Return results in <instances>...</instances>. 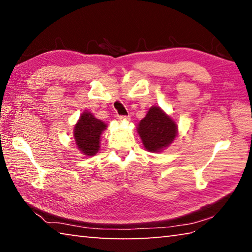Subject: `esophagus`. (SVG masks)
<instances>
[{
	"instance_id": "34e87169",
	"label": "esophagus",
	"mask_w": 252,
	"mask_h": 252,
	"mask_svg": "<svg viewBox=\"0 0 252 252\" xmlns=\"http://www.w3.org/2000/svg\"><path fill=\"white\" fill-rule=\"evenodd\" d=\"M120 121H129L130 120V117H126V116H120L118 118Z\"/></svg>"
}]
</instances>
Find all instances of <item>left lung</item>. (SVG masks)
<instances>
[{"label":"left lung","instance_id":"8db88e82","mask_svg":"<svg viewBox=\"0 0 252 252\" xmlns=\"http://www.w3.org/2000/svg\"><path fill=\"white\" fill-rule=\"evenodd\" d=\"M136 131L147 151L159 153L176 140L178 126L160 106L153 105L149 109L146 117L138 123Z\"/></svg>","mask_w":252,"mask_h":252}]
</instances>
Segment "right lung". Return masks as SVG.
<instances>
[{
  "mask_svg": "<svg viewBox=\"0 0 252 252\" xmlns=\"http://www.w3.org/2000/svg\"><path fill=\"white\" fill-rule=\"evenodd\" d=\"M103 121L96 119L91 112L84 111L76 121L73 136L79 151L85 157L95 156L100 150L101 134L106 129Z\"/></svg>",
  "mask_w": 252,
  "mask_h": 252,
  "instance_id": "obj_1",
  "label": "right lung"
}]
</instances>
